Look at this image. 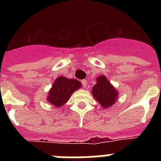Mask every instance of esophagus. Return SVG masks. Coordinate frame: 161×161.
<instances>
[{
  "instance_id": "1",
  "label": "esophagus",
  "mask_w": 161,
  "mask_h": 161,
  "mask_svg": "<svg viewBox=\"0 0 161 161\" xmlns=\"http://www.w3.org/2000/svg\"><path fill=\"white\" fill-rule=\"evenodd\" d=\"M81 84H82V85H83L84 87H86V86H87V85H88L87 80H85V79L82 80H81Z\"/></svg>"
}]
</instances>
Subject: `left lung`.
Returning a JSON list of instances; mask_svg holds the SVG:
<instances>
[{
	"label": "left lung",
	"mask_w": 161,
	"mask_h": 161,
	"mask_svg": "<svg viewBox=\"0 0 161 161\" xmlns=\"http://www.w3.org/2000/svg\"><path fill=\"white\" fill-rule=\"evenodd\" d=\"M92 93L93 97L103 108L111 106L118 98V92L104 76H98Z\"/></svg>",
	"instance_id": "left-lung-1"
}]
</instances>
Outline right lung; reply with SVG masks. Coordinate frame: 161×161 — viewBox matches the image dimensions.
Masks as SVG:
<instances>
[{
  "label": "right lung",
  "instance_id": "1",
  "mask_svg": "<svg viewBox=\"0 0 161 161\" xmlns=\"http://www.w3.org/2000/svg\"><path fill=\"white\" fill-rule=\"evenodd\" d=\"M80 86L81 83L77 80L59 76L55 80L48 93V102L55 107H60L68 102L74 91L80 88Z\"/></svg>",
  "mask_w": 161,
  "mask_h": 161
}]
</instances>
